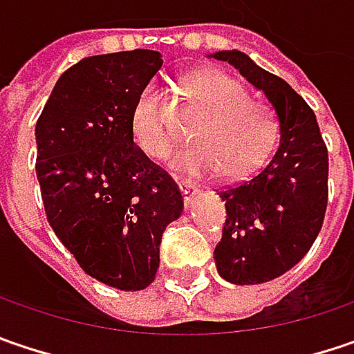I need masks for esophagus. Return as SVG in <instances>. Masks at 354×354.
I'll return each mask as SVG.
<instances>
[{
	"label": "esophagus",
	"instance_id": "esophagus-1",
	"mask_svg": "<svg viewBox=\"0 0 354 354\" xmlns=\"http://www.w3.org/2000/svg\"><path fill=\"white\" fill-rule=\"evenodd\" d=\"M178 188H180V192H182L186 204L192 202V198H194V194L198 192L196 184H194V182H188V180H178Z\"/></svg>",
	"mask_w": 354,
	"mask_h": 354
}]
</instances>
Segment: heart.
Segmentation results:
<instances>
[{
  "label": "heart",
  "mask_w": 354,
  "mask_h": 354,
  "mask_svg": "<svg viewBox=\"0 0 354 354\" xmlns=\"http://www.w3.org/2000/svg\"><path fill=\"white\" fill-rule=\"evenodd\" d=\"M186 92L204 122L194 130L192 146L180 150L172 168L184 174H218L240 180L257 172L274 150L281 132L277 110L252 100L236 77L216 70H202L186 80ZM134 144L152 160L166 158L176 146L178 132L162 108V92L150 84L136 100L130 115Z\"/></svg>",
  "instance_id": "1"
}]
</instances>
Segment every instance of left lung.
I'll return each mask as SVG.
<instances>
[{
  "instance_id": "obj_1",
  "label": "left lung",
  "mask_w": 354,
  "mask_h": 354,
  "mask_svg": "<svg viewBox=\"0 0 354 354\" xmlns=\"http://www.w3.org/2000/svg\"><path fill=\"white\" fill-rule=\"evenodd\" d=\"M214 57L262 90L281 120L274 156L248 180L218 192L226 202L214 248L218 274L234 284H259L290 270L319 236L328 204V150L315 112L282 77L236 50Z\"/></svg>"
}]
</instances>
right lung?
Segmentation results:
<instances>
[{
  "instance_id": "obj_1",
  "label": "right lung",
  "mask_w": 354,
  "mask_h": 354,
  "mask_svg": "<svg viewBox=\"0 0 354 354\" xmlns=\"http://www.w3.org/2000/svg\"><path fill=\"white\" fill-rule=\"evenodd\" d=\"M162 68L152 50L80 59L35 124V172L48 222L95 281L142 290L156 279L166 226L184 198L132 140L140 92Z\"/></svg>"
}]
</instances>
